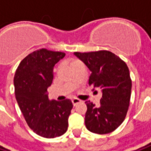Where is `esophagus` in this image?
I'll return each instance as SVG.
<instances>
[{
    "instance_id": "esophagus-1",
    "label": "esophagus",
    "mask_w": 151,
    "mask_h": 151,
    "mask_svg": "<svg viewBox=\"0 0 151 151\" xmlns=\"http://www.w3.org/2000/svg\"><path fill=\"white\" fill-rule=\"evenodd\" d=\"M72 102H73V106H76L78 103H80V102H81V101H80V100H78V99H77V98H73V99L72 100Z\"/></svg>"
}]
</instances>
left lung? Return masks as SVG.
Returning a JSON list of instances; mask_svg holds the SVG:
<instances>
[{"label":"left lung","instance_id":"1","mask_svg":"<svg viewBox=\"0 0 151 151\" xmlns=\"http://www.w3.org/2000/svg\"><path fill=\"white\" fill-rule=\"evenodd\" d=\"M74 55L91 72L88 84L102 92L99 106L85 102V126L95 134H109L121 125L128 112L132 89L128 66L108 50L74 52Z\"/></svg>","mask_w":151,"mask_h":151}]
</instances>
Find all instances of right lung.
Listing matches in <instances>:
<instances>
[{"mask_svg": "<svg viewBox=\"0 0 151 151\" xmlns=\"http://www.w3.org/2000/svg\"><path fill=\"white\" fill-rule=\"evenodd\" d=\"M65 55L46 49L35 50L20 63L14 76L18 106L29 128L44 138L59 137L68 127L72 101L50 100L47 92L54 78V67Z\"/></svg>", "mask_w": 151, "mask_h": 151, "instance_id": "1", "label": "right lung"}]
</instances>
